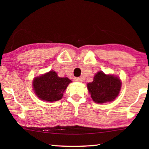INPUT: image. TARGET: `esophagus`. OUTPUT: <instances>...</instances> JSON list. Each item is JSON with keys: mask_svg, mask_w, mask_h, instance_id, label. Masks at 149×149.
<instances>
[{"mask_svg": "<svg viewBox=\"0 0 149 149\" xmlns=\"http://www.w3.org/2000/svg\"><path fill=\"white\" fill-rule=\"evenodd\" d=\"M74 80H75V81H77V82H82L83 81V79L81 77H75Z\"/></svg>", "mask_w": 149, "mask_h": 149, "instance_id": "esophagus-1", "label": "esophagus"}]
</instances>
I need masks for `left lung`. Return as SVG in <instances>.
Here are the masks:
<instances>
[{
	"label": "left lung",
	"instance_id": "obj_1",
	"mask_svg": "<svg viewBox=\"0 0 149 149\" xmlns=\"http://www.w3.org/2000/svg\"><path fill=\"white\" fill-rule=\"evenodd\" d=\"M121 85L118 77L99 72L95 75L93 81L87 84V88L93 101L102 104L112 101L118 97Z\"/></svg>",
	"mask_w": 149,
	"mask_h": 149
}]
</instances>
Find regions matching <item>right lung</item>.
<instances>
[{"label": "right lung", "mask_w": 149, "mask_h": 149, "mask_svg": "<svg viewBox=\"0 0 149 149\" xmlns=\"http://www.w3.org/2000/svg\"><path fill=\"white\" fill-rule=\"evenodd\" d=\"M71 82L68 77H60L55 72L50 71L35 78L33 86L35 95L40 99L53 102L62 99L63 93Z\"/></svg>", "instance_id": "right-lung-1"}]
</instances>
